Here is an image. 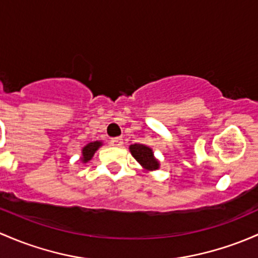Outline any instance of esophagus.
Here are the masks:
<instances>
[{
  "instance_id": "esophagus-1",
  "label": "esophagus",
  "mask_w": 258,
  "mask_h": 258,
  "mask_svg": "<svg viewBox=\"0 0 258 258\" xmlns=\"http://www.w3.org/2000/svg\"><path fill=\"white\" fill-rule=\"evenodd\" d=\"M110 145H111V146H113V147H122V145H123V140H122L121 137L111 138Z\"/></svg>"
}]
</instances>
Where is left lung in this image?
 I'll return each instance as SVG.
<instances>
[{"mask_svg":"<svg viewBox=\"0 0 258 258\" xmlns=\"http://www.w3.org/2000/svg\"><path fill=\"white\" fill-rule=\"evenodd\" d=\"M130 151H131L135 159H136L143 168L150 170L158 169L159 163L153 157V152H152L150 147L143 145H132L131 147H130Z\"/></svg>","mask_w":258,"mask_h":258,"instance_id":"obj_1","label":"left lung"}]
</instances>
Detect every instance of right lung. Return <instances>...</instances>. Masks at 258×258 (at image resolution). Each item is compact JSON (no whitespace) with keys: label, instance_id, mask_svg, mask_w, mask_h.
<instances>
[{"label":"right lung","instance_id":"right-lung-1","mask_svg":"<svg viewBox=\"0 0 258 258\" xmlns=\"http://www.w3.org/2000/svg\"><path fill=\"white\" fill-rule=\"evenodd\" d=\"M101 146V142H99V141H96V142H91L89 143L88 146H85V147L83 148V158H81V161L85 163V162L90 161L91 158H93L94 153L96 152L97 148Z\"/></svg>","mask_w":258,"mask_h":258}]
</instances>
